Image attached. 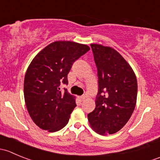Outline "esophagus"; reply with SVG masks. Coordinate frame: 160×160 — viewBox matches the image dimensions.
<instances>
[{"instance_id": "esophagus-1", "label": "esophagus", "mask_w": 160, "mask_h": 160, "mask_svg": "<svg viewBox=\"0 0 160 160\" xmlns=\"http://www.w3.org/2000/svg\"><path fill=\"white\" fill-rule=\"evenodd\" d=\"M85 98H86V96H85V95H83V96H80V101H83V100H84Z\"/></svg>"}]
</instances>
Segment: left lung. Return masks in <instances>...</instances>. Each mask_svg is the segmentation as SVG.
Masks as SVG:
<instances>
[{"label": "left lung", "instance_id": "left-lung-1", "mask_svg": "<svg viewBox=\"0 0 160 160\" xmlns=\"http://www.w3.org/2000/svg\"><path fill=\"white\" fill-rule=\"evenodd\" d=\"M90 46L98 69V92L88 121L98 134H114L125 126L135 108L136 77L115 49L98 44Z\"/></svg>", "mask_w": 160, "mask_h": 160}]
</instances>
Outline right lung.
Returning a JSON list of instances; mask_svg holds the SVG:
<instances>
[{"mask_svg": "<svg viewBox=\"0 0 160 160\" xmlns=\"http://www.w3.org/2000/svg\"><path fill=\"white\" fill-rule=\"evenodd\" d=\"M90 50L87 45L57 41L48 45L30 63L24 81L27 110L33 122L43 130L57 132L67 125L77 106L75 97L60 84H68L72 64Z\"/></svg>", "mask_w": 160, "mask_h": 160, "instance_id": "obj_1", "label": "right lung"}]
</instances>
